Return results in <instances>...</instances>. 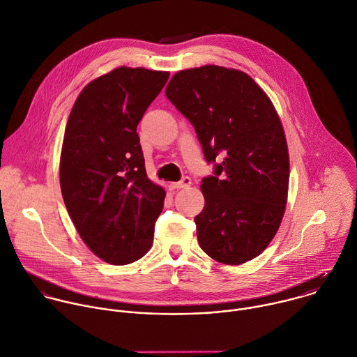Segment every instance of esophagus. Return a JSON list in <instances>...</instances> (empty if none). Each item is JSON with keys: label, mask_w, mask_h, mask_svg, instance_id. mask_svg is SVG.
I'll return each mask as SVG.
<instances>
[{"label": "esophagus", "mask_w": 357, "mask_h": 357, "mask_svg": "<svg viewBox=\"0 0 357 357\" xmlns=\"http://www.w3.org/2000/svg\"><path fill=\"white\" fill-rule=\"evenodd\" d=\"M191 185V178L190 177H184L181 181H177V183H172L169 187L172 190H181V188H187Z\"/></svg>", "instance_id": "obj_1"}]
</instances>
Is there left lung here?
<instances>
[{"mask_svg": "<svg viewBox=\"0 0 357 357\" xmlns=\"http://www.w3.org/2000/svg\"><path fill=\"white\" fill-rule=\"evenodd\" d=\"M166 96L194 126L206 162L223 153L201 184L205 205L194 219L201 248L226 265L258 257L287 202L289 151L275 106L248 74L219 66L178 71Z\"/></svg>", "mask_w": 357, "mask_h": 357, "instance_id": "8db88e82", "label": "left lung"}]
</instances>
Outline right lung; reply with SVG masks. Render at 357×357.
<instances>
[{"label":"right lung","instance_id":"1","mask_svg":"<svg viewBox=\"0 0 357 357\" xmlns=\"http://www.w3.org/2000/svg\"><path fill=\"white\" fill-rule=\"evenodd\" d=\"M169 75L119 67L91 81L68 117L60 158L64 204L82 241L113 265L142 258L153 243L166 191L146 176L137 126Z\"/></svg>","mask_w":357,"mask_h":357}]
</instances>
